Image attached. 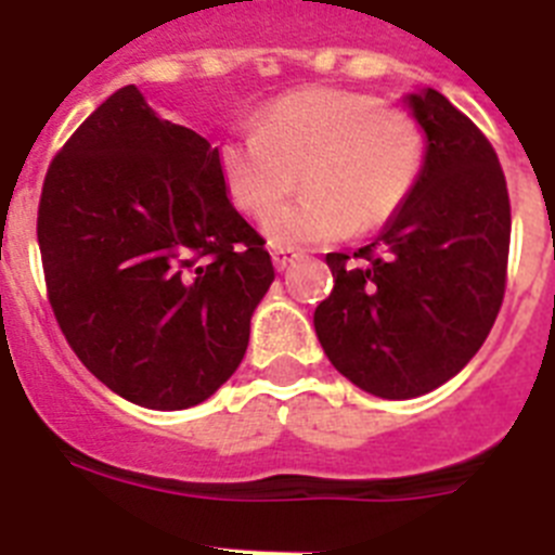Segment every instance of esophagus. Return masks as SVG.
<instances>
[{
  "label": "esophagus",
  "instance_id": "34e87169",
  "mask_svg": "<svg viewBox=\"0 0 555 555\" xmlns=\"http://www.w3.org/2000/svg\"><path fill=\"white\" fill-rule=\"evenodd\" d=\"M270 259H273V268L276 270H287L296 259H299V254H296L293 248H282V245H276V248H270Z\"/></svg>",
  "mask_w": 555,
  "mask_h": 555
}]
</instances>
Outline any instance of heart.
<instances>
[{"mask_svg":"<svg viewBox=\"0 0 555 555\" xmlns=\"http://www.w3.org/2000/svg\"><path fill=\"white\" fill-rule=\"evenodd\" d=\"M423 155L406 112L366 92L305 87L256 115L254 132L222 141L220 175L240 211L264 217L301 173L306 197L270 215L262 231L273 245H315L392 222L421 180Z\"/></svg>","mask_w":555,"mask_h":555,"instance_id":"heart-1","label":"heart"}]
</instances>
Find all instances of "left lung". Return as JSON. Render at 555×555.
<instances>
[{
	"label": "left lung",
	"instance_id": "8db88e82",
	"mask_svg": "<svg viewBox=\"0 0 555 555\" xmlns=\"http://www.w3.org/2000/svg\"><path fill=\"white\" fill-rule=\"evenodd\" d=\"M406 106L426 134L421 180L347 264L327 254L333 293L313 324L330 364L386 400L426 395L463 370L491 333L505 296L511 203L496 152L431 87Z\"/></svg>",
	"mask_w": 555,
	"mask_h": 555
}]
</instances>
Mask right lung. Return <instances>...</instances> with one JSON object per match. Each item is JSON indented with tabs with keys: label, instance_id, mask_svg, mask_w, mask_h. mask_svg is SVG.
Listing matches in <instances>:
<instances>
[{
	"label": "right lung",
	"instance_id": "add662e5",
	"mask_svg": "<svg viewBox=\"0 0 555 555\" xmlns=\"http://www.w3.org/2000/svg\"><path fill=\"white\" fill-rule=\"evenodd\" d=\"M36 234L59 327L115 395L189 409L242 364L270 254L228 199L220 149L134 83L53 157Z\"/></svg>",
	"mask_w": 555,
	"mask_h": 555
}]
</instances>
